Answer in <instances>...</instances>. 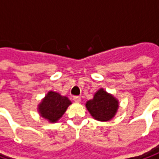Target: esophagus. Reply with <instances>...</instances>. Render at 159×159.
Instances as JSON below:
<instances>
[{
	"label": "esophagus",
	"instance_id": "esophagus-1",
	"mask_svg": "<svg viewBox=\"0 0 159 159\" xmlns=\"http://www.w3.org/2000/svg\"><path fill=\"white\" fill-rule=\"evenodd\" d=\"M73 100H75V102H81V97H79V96H74Z\"/></svg>",
	"mask_w": 159,
	"mask_h": 159
}]
</instances>
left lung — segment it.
I'll return each instance as SVG.
<instances>
[{
  "instance_id": "obj_1",
  "label": "left lung",
  "mask_w": 159,
  "mask_h": 159,
  "mask_svg": "<svg viewBox=\"0 0 159 159\" xmlns=\"http://www.w3.org/2000/svg\"><path fill=\"white\" fill-rule=\"evenodd\" d=\"M85 107L95 120L107 122L116 114L119 107V101L113 94L100 88L94 93L93 99L85 103Z\"/></svg>"
}]
</instances>
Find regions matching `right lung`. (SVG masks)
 Listing matches in <instances>:
<instances>
[{
  "label": "right lung",
  "mask_w": 159,
  "mask_h": 159,
  "mask_svg": "<svg viewBox=\"0 0 159 159\" xmlns=\"http://www.w3.org/2000/svg\"><path fill=\"white\" fill-rule=\"evenodd\" d=\"M72 102L66 97L56 92L49 91L38 104L39 115L50 123H56L62 117Z\"/></svg>",
  "instance_id": "add662e5"
}]
</instances>
